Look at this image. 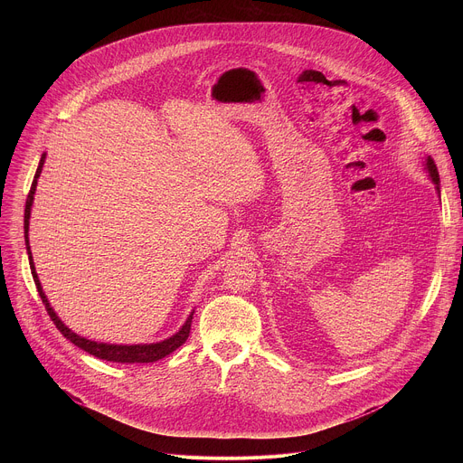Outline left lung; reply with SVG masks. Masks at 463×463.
<instances>
[{"label":"left lung","mask_w":463,"mask_h":463,"mask_svg":"<svg viewBox=\"0 0 463 463\" xmlns=\"http://www.w3.org/2000/svg\"><path fill=\"white\" fill-rule=\"evenodd\" d=\"M425 168H427V172H429V177H430L432 183L436 184V190L439 192V174H438V168H436L432 157H427V159H425Z\"/></svg>","instance_id":"left-lung-1"}]
</instances>
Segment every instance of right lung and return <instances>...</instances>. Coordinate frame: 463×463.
I'll return each mask as SVG.
<instances>
[{"instance_id":"right-lung-1","label":"right lung","mask_w":463,"mask_h":463,"mask_svg":"<svg viewBox=\"0 0 463 463\" xmlns=\"http://www.w3.org/2000/svg\"><path fill=\"white\" fill-rule=\"evenodd\" d=\"M43 163H45V154L42 156L40 159V165L36 168V174H34V179H33V184H31V190H29V195H27V203H25V216H24V229H25V245H27V254H29V263H31V273H33V279H34V284H36V289L40 293V298L51 317V320L54 322V326L60 329V334L71 341L75 346H79L80 350L99 357V359H104V361H111V363H156L166 355H170L174 350H177L186 339H188V334H190V324H192V315L194 311L188 315V318L184 320V324L181 326V329L177 334H174L172 337L161 341V343H152V345H108V343H97V341H90L86 337H80L77 335L75 332H71V329L65 326L58 315L54 313V309L51 307L43 289H42V284L38 280V275H36V269H34V261H33V252H31V245H29V218H31V209H33V200H34V192H36V183H38V177L42 174V168H43Z\"/></svg>"}]
</instances>
